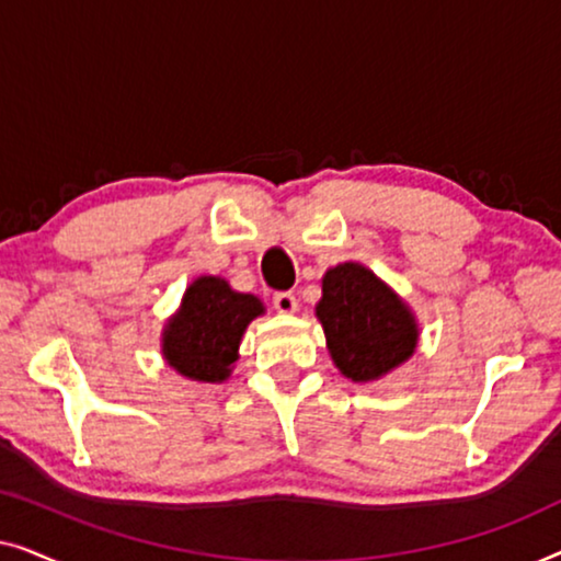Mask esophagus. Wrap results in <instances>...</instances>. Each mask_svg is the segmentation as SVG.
<instances>
[{"label":"esophagus","instance_id":"34e87169","mask_svg":"<svg viewBox=\"0 0 561 561\" xmlns=\"http://www.w3.org/2000/svg\"><path fill=\"white\" fill-rule=\"evenodd\" d=\"M273 306L278 313H294L298 309V301L290 290H278V294L273 296Z\"/></svg>","mask_w":561,"mask_h":561}]
</instances>
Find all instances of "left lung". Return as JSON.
<instances>
[{
	"label": "left lung",
	"mask_w": 561,
	"mask_h": 561,
	"mask_svg": "<svg viewBox=\"0 0 561 561\" xmlns=\"http://www.w3.org/2000/svg\"><path fill=\"white\" fill-rule=\"evenodd\" d=\"M321 290L317 317L342 375L355 382L375 380L413 355L419 332L411 311L367 267L336 265Z\"/></svg>",
	"instance_id": "left-lung-1"
}]
</instances>
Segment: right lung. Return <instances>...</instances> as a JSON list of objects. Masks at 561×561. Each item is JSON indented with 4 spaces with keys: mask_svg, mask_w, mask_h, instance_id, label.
Returning <instances> with one entry per match:
<instances>
[{
    "mask_svg": "<svg viewBox=\"0 0 561 561\" xmlns=\"http://www.w3.org/2000/svg\"><path fill=\"white\" fill-rule=\"evenodd\" d=\"M263 313L250 294H237L221 278H198L183 296L179 317L168 321L163 336L165 359L186 378L217 382L237 359L242 332Z\"/></svg>",
    "mask_w": 561,
    "mask_h": 561,
    "instance_id": "right-lung-1",
    "label": "right lung"
}]
</instances>
